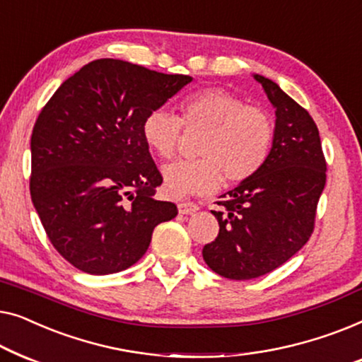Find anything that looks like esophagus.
<instances>
[{
    "mask_svg": "<svg viewBox=\"0 0 362 362\" xmlns=\"http://www.w3.org/2000/svg\"><path fill=\"white\" fill-rule=\"evenodd\" d=\"M198 210V205L193 202H188V200H182L179 203V211L182 215H192V213H195Z\"/></svg>",
    "mask_w": 362,
    "mask_h": 362,
    "instance_id": "obj_1",
    "label": "esophagus"
}]
</instances>
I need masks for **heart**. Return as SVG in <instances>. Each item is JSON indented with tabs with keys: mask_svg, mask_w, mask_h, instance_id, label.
<instances>
[{
	"mask_svg": "<svg viewBox=\"0 0 362 362\" xmlns=\"http://www.w3.org/2000/svg\"><path fill=\"white\" fill-rule=\"evenodd\" d=\"M182 116L154 110L142 121V137L151 151L170 159L180 146L183 128L203 131L197 160H180L162 170L167 195H203L226 183H241L266 164L276 128L266 111L244 106V101L221 88H205L188 95Z\"/></svg>",
	"mask_w": 362,
	"mask_h": 362,
	"instance_id": "b5f03b06",
	"label": "heart"
}]
</instances>
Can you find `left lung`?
<instances>
[{
    "mask_svg": "<svg viewBox=\"0 0 362 362\" xmlns=\"http://www.w3.org/2000/svg\"><path fill=\"white\" fill-rule=\"evenodd\" d=\"M276 108L266 164L216 205L220 233L203 247L213 272L231 281L261 277L287 262L312 236L327 182V160L308 111L262 75H254Z\"/></svg>",
    "mask_w": 362,
    "mask_h": 362,
    "instance_id": "left-lung-1",
    "label": "left lung"
}]
</instances>
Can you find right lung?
Returning <instances> with one entry per match:
<instances>
[{
  "label": "right lung",
  "mask_w": 362,
  "mask_h": 362,
  "mask_svg": "<svg viewBox=\"0 0 362 362\" xmlns=\"http://www.w3.org/2000/svg\"><path fill=\"white\" fill-rule=\"evenodd\" d=\"M124 60H93L59 86L30 136V198L60 256L106 276L144 256L152 231L177 216L156 200L162 175L142 121L190 83Z\"/></svg>",
  "instance_id": "right-lung-1"
}]
</instances>
